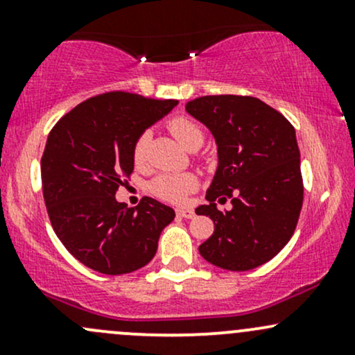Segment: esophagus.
Returning a JSON list of instances; mask_svg holds the SVG:
<instances>
[{
    "mask_svg": "<svg viewBox=\"0 0 355 355\" xmlns=\"http://www.w3.org/2000/svg\"><path fill=\"white\" fill-rule=\"evenodd\" d=\"M177 215H178V217H183V218H193L195 217V211L193 210H189V209H178L177 210Z\"/></svg>",
    "mask_w": 355,
    "mask_h": 355,
    "instance_id": "1",
    "label": "esophagus"
}]
</instances>
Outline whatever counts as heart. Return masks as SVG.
<instances>
[{
  "label": "heart",
  "mask_w": 355,
  "mask_h": 355,
  "mask_svg": "<svg viewBox=\"0 0 355 355\" xmlns=\"http://www.w3.org/2000/svg\"><path fill=\"white\" fill-rule=\"evenodd\" d=\"M170 130L185 148L193 150L203 144V132L197 123L189 118H173L170 121ZM150 132H144L137 138L133 145V160L135 164H144L146 158V148H148ZM198 187V180L193 173H162L155 177L150 183V191L155 197L166 202H182L187 195L191 193Z\"/></svg>",
  "instance_id": "b5f03b06"
}]
</instances>
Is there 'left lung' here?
<instances>
[{
    "label": "left lung",
    "mask_w": 355,
    "mask_h": 355,
    "mask_svg": "<svg viewBox=\"0 0 355 355\" xmlns=\"http://www.w3.org/2000/svg\"><path fill=\"white\" fill-rule=\"evenodd\" d=\"M210 130L218 166L197 215L215 230L198 247L207 262L234 272L252 270L279 254L294 235L304 200L295 130L282 113L254 96L211 95L185 105ZM232 200L220 212L216 202Z\"/></svg>",
    "instance_id": "8db88e82"
}]
</instances>
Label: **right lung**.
<instances>
[{"label": "right lung", "instance_id": "add662e5", "mask_svg": "<svg viewBox=\"0 0 355 355\" xmlns=\"http://www.w3.org/2000/svg\"><path fill=\"white\" fill-rule=\"evenodd\" d=\"M177 103L110 92L80 103L53 126L42 158L44 205L61 243L83 266L121 275L157 254L173 209L150 197L128 207L115 193L133 172L137 138Z\"/></svg>", "mask_w": 355, "mask_h": 355}]
</instances>
